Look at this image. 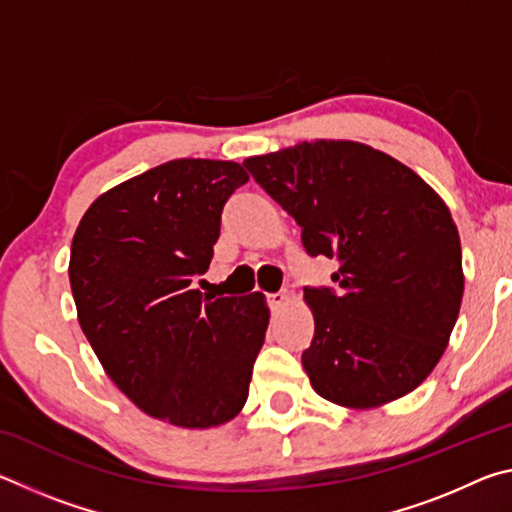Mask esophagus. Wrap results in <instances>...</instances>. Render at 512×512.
<instances>
[{"mask_svg": "<svg viewBox=\"0 0 512 512\" xmlns=\"http://www.w3.org/2000/svg\"><path fill=\"white\" fill-rule=\"evenodd\" d=\"M287 300H289V293L287 291L268 293V296H266V302H268V307H271L273 314H277V311H280L284 305H287Z\"/></svg>", "mask_w": 512, "mask_h": 512, "instance_id": "obj_1", "label": "esophagus"}]
</instances>
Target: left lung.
<instances>
[{"label":"left lung","instance_id":"left-lung-1","mask_svg":"<svg viewBox=\"0 0 512 512\" xmlns=\"http://www.w3.org/2000/svg\"><path fill=\"white\" fill-rule=\"evenodd\" d=\"M255 183L339 262L305 287L314 339L302 366L325 400L370 409L418 388L443 357L463 298L461 239L418 173L359 142H302L248 158Z\"/></svg>","mask_w":512,"mask_h":512}]
</instances>
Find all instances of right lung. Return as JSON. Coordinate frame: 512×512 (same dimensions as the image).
<instances>
[{
    "instance_id": "add662e5",
    "label": "right lung",
    "mask_w": 512,
    "mask_h": 512,
    "mask_svg": "<svg viewBox=\"0 0 512 512\" xmlns=\"http://www.w3.org/2000/svg\"><path fill=\"white\" fill-rule=\"evenodd\" d=\"M237 162L171 160L110 189L76 228L69 284L103 370L144 413L207 429L246 404L268 316L262 293L203 298Z\"/></svg>"
}]
</instances>
